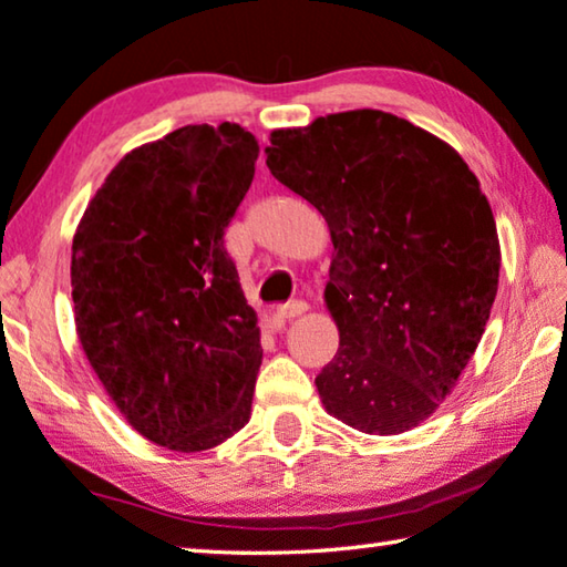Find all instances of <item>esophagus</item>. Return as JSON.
I'll use <instances>...</instances> for the list:
<instances>
[{"instance_id": "34e87169", "label": "esophagus", "mask_w": 567, "mask_h": 567, "mask_svg": "<svg viewBox=\"0 0 567 567\" xmlns=\"http://www.w3.org/2000/svg\"><path fill=\"white\" fill-rule=\"evenodd\" d=\"M305 312H308V302L295 300V302L282 305V308H277V318H280V320H295V318L305 316Z\"/></svg>"}]
</instances>
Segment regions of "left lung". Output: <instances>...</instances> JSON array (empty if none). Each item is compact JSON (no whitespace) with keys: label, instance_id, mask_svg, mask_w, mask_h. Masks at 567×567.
I'll use <instances>...</instances> for the list:
<instances>
[{"label":"left lung","instance_id":"obj_1","mask_svg":"<svg viewBox=\"0 0 567 567\" xmlns=\"http://www.w3.org/2000/svg\"><path fill=\"white\" fill-rule=\"evenodd\" d=\"M265 154L330 229L326 308L340 346L316 379L322 406L363 434L424 424L497 295L502 251L480 178L446 141L373 107L277 128Z\"/></svg>","mask_w":567,"mask_h":567}]
</instances>
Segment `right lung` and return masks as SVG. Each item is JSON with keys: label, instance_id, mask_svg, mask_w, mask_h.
<instances>
[{"label": "right lung", "instance_id": "right-lung-1", "mask_svg": "<svg viewBox=\"0 0 567 567\" xmlns=\"http://www.w3.org/2000/svg\"><path fill=\"white\" fill-rule=\"evenodd\" d=\"M259 143L237 123L184 125L125 154L73 237L75 330L125 421L204 452L251 416L257 312L224 249Z\"/></svg>", "mask_w": 567, "mask_h": 567}]
</instances>
